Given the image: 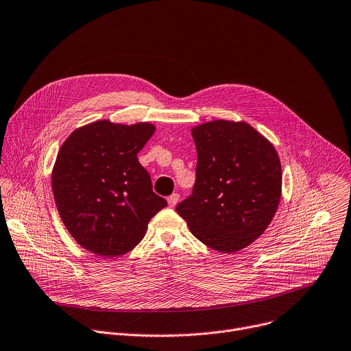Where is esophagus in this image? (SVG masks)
<instances>
[{"label":"esophagus","mask_w":351,"mask_h":351,"mask_svg":"<svg viewBox=\"0 0 351 351\" xmlns=\"http://www.w3.org/2000/svg\"><path fill=\"white\" fill-rule=\"evenodd\" d=\"M180 201V195L178 193H171V195L167 198V202H169V206L170 208H174Z\"/></svg>","instance_id":"1"}]
</instances>
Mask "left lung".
Segmentation results:
<instances>
[{
  "instance_id": "8db88e82",
  "label": "left lung",
  "mask_w": 351,
  "mask_h": 351,
  "mask_svg": "<svg viewBox=\"0 0 351 351\" xmlns=\"http://www.w3.org/2000/svg\"><path fill=\"white\" fill-rule=\"evenodd\" d=\"M198 152L192 193L176 206L199 241L236 252L274 219L282 193L279 156L245 123L212 121L192 130Z\"/></svg>"
}]
</instances>
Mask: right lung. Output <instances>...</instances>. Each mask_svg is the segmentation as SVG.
<instances>
[{"mask_svg":"<svg viewBox=\"0 0 351 351\" xmlns=\"http://www.w3.org/2000/svg\"><path fill=\"white\" fill-rule=\"evenodd\" d=\"M153 132L146 123L97 121L73 131L61 146L51 176L54 201L69 234L85 250L108 258L127 254L167 206L136 158Z\"/></svg>","mask_w":351,"mask_h":351,"instance_id":"right-lung-1","label":"right lung"}]
</instances>
